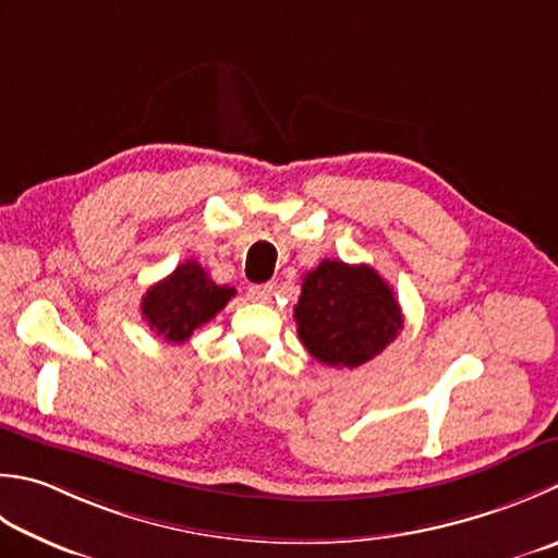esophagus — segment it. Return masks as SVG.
Returning <instances> with one entry per match:
<instances>
[{
	"instance_id": "esophagus-1",
	"label": "esophagus",
	"mask_w": 558,
	"mask_h": 558,
	"mask_svg": "<svg viewBox=\"0 0 558 558\" xmlns=\"http://www.w3.org/2000/svg\"><path fill=\"white\" fill-rule=\"evenodd\" d=\"M246 294H248L251 302H268L270 294H272V288L270 286H251Z\"/></svg>"
}]
</instances>
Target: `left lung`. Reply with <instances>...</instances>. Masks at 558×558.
<instances>
[{"instance_id": "8db88e82", "label": "left lung", "mask_w": 558, "mask_h": 558, "mask_svg": "<svg viewBox=\"0 0 558 558\" xmlns=\"http://www.w3.org/2000/svg\"><path fill=\"white\" fill-rule=\"evenodd\" d=\"M294 322L312 357L348 369L379 355L403 329L387 280L365 264L348 266L336 258H324L304 276Z\"/></svg>"}]
</instances>
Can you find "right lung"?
<instances>
[{
  "label": "right lung",
  "instance_id": "1",
  "mask_svg": "<svg viewBox=\"0 0 558 558\" xmlns=\"http://www.w3.org/2000/svg\"><path fill=\"white\" fill-rule=\"evenodd\" d=\"M232 298L234 288L215 286L201 264L185 260L171 276L147 290L142 298V316L167 343H183L195 329L222 312Z\"/></svg>",
  "mask_w": 558,
  "mask_h": 558
}]
</instances>
